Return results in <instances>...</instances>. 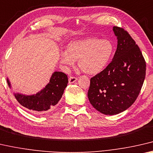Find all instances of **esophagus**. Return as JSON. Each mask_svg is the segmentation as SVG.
Here are the masks:
<instances>
[{"instance_id":"1","label":"esophagus","mask_w":153,"mask_h":153,"mask_svg":"<svg viewBox=\"0 0 153 153\" xmlns=\"http://www.w3.org/2000/svg\"><path fill=\"white\" fill-rule=\"evenodd\" d=\"M76 77L75 76H70L69 77V79H68V81H69V83H73L75 81H76Z\"/></svg>"}]
</instances>
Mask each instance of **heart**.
Wrapping results in <instances>:
<instances>
[{
  "mask_svg": "<svg viewBox=\"0 0 153 153\" xmlns=\"http://www.w3.org/2000/svg\"><path fill=\"white\" fill-rule=\"evenodd\" d=\"M113 53L114 45L110 40L89 37L70 42L60 60L68 66H72L74 62L78 61L82 72L96 74L106 67Z\"/></svg>",
  "mask_w": 153,
  "mask_h": 153,
  "instance_id": "1",
  "label": "heart"
}]
</instances>
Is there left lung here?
<instances>
[{
	"instance_id": "obj_1",
	"label": "left lung",
	"mask_w": 153,
	"mask_h": 153,
	"mask_svg": "<svg viewBox=\"0 0 153 153\" xmlns=\"http://www.w3.org/2000/svg\"><path fill=\"white\" fill-rule=\"evenodd\" d=\"M118 44L113 59L90 79L87 93L97 111L114 115L126 111L136 101L146 76V61L139 47L126 30L113 27Z\"/></svg>"
}]
</instances>
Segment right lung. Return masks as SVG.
<instances>
[{
	"label": "right lung",
	"mask_w": 153,
	"mask_h": 153,
	"mask_svg": "<svg viewBox=\"0 0 153 153\" xmlns=\"http://www.w3.org/2000/svg\"><path fill=\"white\" fill-rule=\"evenodd\" d=\"M7 81L10 87L8 79ZM68 82V79L66 74L62 72H55L48 85L36 95L25 96L17 94H15V97L22 106L32 113H46L53 108L61 99Z\"/></svg>",
	"instance_id": "obj_1"
}]
</instances>
